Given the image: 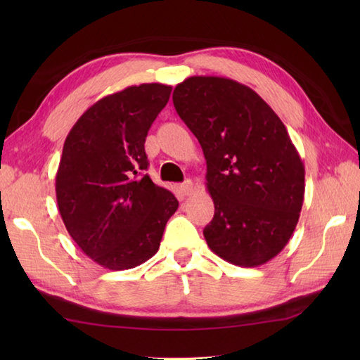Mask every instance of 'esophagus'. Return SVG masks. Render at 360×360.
Masks as SVG:
<instances>
[{
    "instance_id": "esophagus-1",
    "label": "esophagus",
    "mask_w": 360,
    "mask_h": 360,
    "mask_svg": "<svg viewBox=\"0 0 360 360\" xmlns=\"http://www.w3.org/2000/svg\"><path fill=\"white\" fill-rule=\"evenodd\" d=\"M181 192L184 193V195H192V192H193V182H192V179H187L184 184L181 186Z\"/></svg>"
}]
</instances>
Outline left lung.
<instances>
[{
    "mask_svg": "<svg viewBox=\"0 0 360 360\" xmlns=\"http://www.w3.org/2000/svg\"><path fill=\"white\" fill-rule=\"evenodd\" d=\"M173 105L207 162V246L235 266L267 263L292 236L304 198V165L286 127L254 89L215 75L181 82Z\"/></svg>",
    "mask_w": 360,
    "mask_h": 360,
    "instance_id": "1",
    "label": "left lung"
}]
</instances>
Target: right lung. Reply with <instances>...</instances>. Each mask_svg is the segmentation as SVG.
<instances>
[{"mask_svg":"<svg viewBox=\"0 0 360 360\" xmlns=\"http://www.w3.org/2000/svg\"><path fill=\"white\" fill-rule=\"evenodd\" d=\"M172 94L162 83L128 86L82 114L56 176L58 212L71 238L97 264L125 271L159 250L178 200L150 179L145 137Z\"/></svg>","mask_w":360,"mask_h":360,"instance_id":"obj_1","label":"right lung"}]
</instances>
